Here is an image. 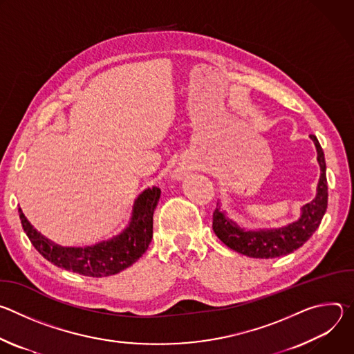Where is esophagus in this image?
<instances>
[{"label": "esophagus", "mask_w": 354, "mask_h": 354, "mask_svg": "<svg viewBox=\"0 0 354 354\" xmlns=\"http://www.w3.org/2000/svg\"><path fill=\"white\" fill-rule=\"evenodd\" d=\"M186 175H187V172H186V169H183V168H176V169L172 172V178H174V179H178V180L183 179Z\"/></svg>", "instance_id": "esophagus-1"}]
</instances>
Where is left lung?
Wrapping results in <instances>:
<instances>
[{"mask_svg":"<svg viewBox=\"0 0 354 354\" xmlns=\"http://www.w3.org/2000/svg\"><path fill=\"white\" fill-rule=\"evenodd\" d=\"M310 138L315 144L317 160L321 168L315 198L301 207V216L297 221L281 228L257 231L241 228L235 221L230 220L218 201L213 213V230L228 248L249 258L273 259L291 254L304 245L317 231L328 207V182L322 147L314 134H311Z\"/></svg>","mask_w":354,"mask_h":354,"instance_id":"obj_1","label":"left lung"}]
</instances>
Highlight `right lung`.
I'll return each instance as SVG.
<instances>
[{
  "mask_svg": "<svg viewBox=\"0 0 354 354\" xmlns=\"http://www.w3.org/2000/svg\"><path fill=\"white\" fill-rule=\"evenodd\" d=\"M161 196L160 187H148L134 200L127 227L116 236L91 246H60L43 236L28 221L21 207L19 218L25 234L39 254L57 268L89 277L118 274L136 263L153 239V216Z\"/></svg>",
  "mask_w": 354,
  "mask_h": 354,
  "instance_id": "right-lung-1",
  "label": "right lung"
}]
</instances>
